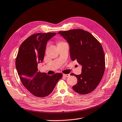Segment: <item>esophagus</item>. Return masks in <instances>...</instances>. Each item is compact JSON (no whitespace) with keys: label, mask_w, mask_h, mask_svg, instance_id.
Here are the masks:
<instances>
[{"label":"esophagus","mask_w":122,"mask_h":122,"mask_svg":"<svg viewBox=\"0 0 122 122\" xmlns=\"http://www.w3.org/2000/svg\"><path fill=\"white\" fill-rule=\"evenodd\" d=\"M63 75L64 77H69V76H70V74H63Z\"/></svg>","instance_id":"esophagus-1"}]
</instances>
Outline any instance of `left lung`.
Here are the masks:
<instances>
[{
    "label": "left lung",
    "instance_id": "1",
    "mask_svg": "<svg viewBox=\"0 0 122 122\" xmlns=\"http://www.w3.org/2000/svg\"><path fill=\"white\" fill-rule=\"evenodd\" d=\"M70 45L71 58L82 66L81 74L75 75V92L86 95L93 91L100 83L105 70V56L100 42L87 31L74 29L58 33Z\"/></svg>",
    "mask_w": 122,
    "mask_h": 122
}]
</instances>
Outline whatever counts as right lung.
Here are the masks:
<instances>
[{"label": "right lung", "instance_id": "add662e5", "mask_svg": "<svg viewBox=\"0 0 122 122\" xmlns=\"http://www.w3.org/2000/svg\"><path fill=\"white\" fill-rule=\"evenodd\" d=\"M56 34L39 33L30 35L21 44L16 56L15 66L22 83L36 97L50 94L63 76L61 73L47 75L37 68L38 63L44 60L47 41Z\"/></svg>", "mask_w": 122, "mask_h": 122}]
</instances>
